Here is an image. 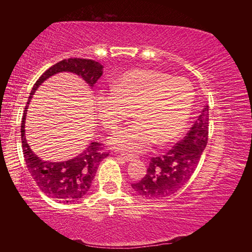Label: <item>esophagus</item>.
Returning <instances> with one entry per match:
<instances>
[{"instance_id":"obj_1","label":"esophagus","mask_w":252,"mask_h":252,"mask_svg":"<svg viewBox=\"0 0 252 252\" xmlns=\"http://www.w3.org/2000/svg\"><path fill=\"white\" fill-rule=\"evenodd\" d=\"M119 158H121L122 160H125V161H126V162H129V161H133L134 159H135V157L134 156H132V155H125V153H122V155H120L119 156Z\"/></svg>"}]
</instances>
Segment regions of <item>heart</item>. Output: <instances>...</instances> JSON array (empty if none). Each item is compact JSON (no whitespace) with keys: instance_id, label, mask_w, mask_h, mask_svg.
I'll use <instances>...</instances> for the list:
<instances>
[{"instance_id":"b5f03b06","label":"heart","mask_w":252,"mask_h":252,"mask_svg":"<svg viewBox=\"0 0 252 252\" xmlns=\"http://www.w3.org/2000/svg\"><path fill=\"white\" fill-rule=\"evenodd\" d=\"M193 102L192 87L187 80L171 78L161 71L135 69L118 76L111 91L94 97L97 118L106 129H116L132 116L136 120L113 132L109 144L117 150L138 153L157 142L167 146L185 130Z\"/></svg>"}]
</instances>
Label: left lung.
<instances>
[{
	"instance_id": "1",
	"label": "left lung",
	"mask_w": 252,
	"mask_h": 252,
	"mask_svg": "<svg viewBox=\"0 0 252 252\" xmlns=\"http://www.w3.org/2000/svg\"><path fill=\"white\" fill-rule=\"evenodd\" d=\"M209 129V105L206 104L188 132L165 155L152 158L147 174L131 187L141 197L160 200L170 197L189 181L206 149Z\"/></svg>"
}]
</instances>
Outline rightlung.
Here are the masks:
<instances>
[{
	"label": "right lung",
	"instance_id": "obj_1",
	"mask_svg": "<svg viewBox=\"0 0 252 252\" xmlns=\"http://www.w3.org/2000/svg\"><path fill=\"white\" fill-rule=\"evenodd\" d=\"M61 72H71L79 75L89 87L93 88L103 74V65L93 60L74 58L62 60L46 70L33 85L30 93L21 125V140L25 163L42 192L58 202L72 203L78 202L87 194L100 162L108 157L109 153L102 150L103 148L99 142H91L72 159L61 162L45 161L31 150L25 138V119L33 94L45 80Z\"/></svg>",
	"mask_w": 252,
	"mask_h": 252
}]
</instances>
